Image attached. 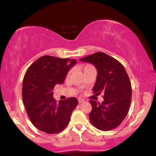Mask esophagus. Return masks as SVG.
Returning <instances> with one entry per match:
<instances>
[{
	"instance_id": "esophagus-1",
	"label": "esophagus",
	"mask_w": 156,
	"mask_h": 156,
	"mask_svg": "<svg viewBox=\"0 0 156 156\" xmlns=\"http://www.w3.org/2000/svg\"><path fill=\"white\" fill-rule=\"evenodd\" d=\"M85 100H84L83 98H78V102H80V103H82V102H84Z\"/></svg>"
}]
</instances>
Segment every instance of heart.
<instances>
[{
    "label": "heart",
    "instance_id": "1",
    "mask_svg": "<svg viewBox=\"0 0 156 156\" xmlns=\"http://www.w3.org/2000/svg\"><path fill=\"white\" fill-rule=\"evenodd\" d=\"M92 66H91V65H86V66H84V69H87V68H89V67H91ZM70 72H69L68 73V75H69L70 74Z\"/></svg>",
    "mask_w": 156,
    "mask_h": 156
}]
</instances>
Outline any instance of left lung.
Returning a JSON list of instances; mask_svg holds the SVG:
<instances>
[{
    "label": "left lung",
    "instance_id": "obj_1",
    "mask_svg": "<svg viewBox=\"0 0 156 156\" xmlns=\"http://www.w3.org/2000/svg\"><path fill=\"white\" fill-rule=\"evenodd\" d=\"M96 67L98 76L94 94H104L102 103L90 100L92 110L89 118L95 127L109 131L119 126L127 115L131 101V84L125 67L117 60L103 52L80 59Z\"/></svg>",
    "mask_w": 156,
    "mask_h": 156
}]
</instances>
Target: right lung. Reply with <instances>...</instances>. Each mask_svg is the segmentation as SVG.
<instances>
[{
	"label": "right lung",
	"instance_id": "obj_1",
	"mask_svg": "<svg viewBox=\"0 0 156 156\" xmlns=\"http://www.w3.org/2000/svg\"><path fill=\"white\" fill-rule=\"evenodd\" d=\"M75 59L43 56L31 64L23 79L22 95L31 123L44 133L55 134L67 127L72 112L78 104L74 97L56 100L53 89L62 84Z\"/></svg>",
	"mask_w": 156,
	"mask_h": 156
}]
</instances>
